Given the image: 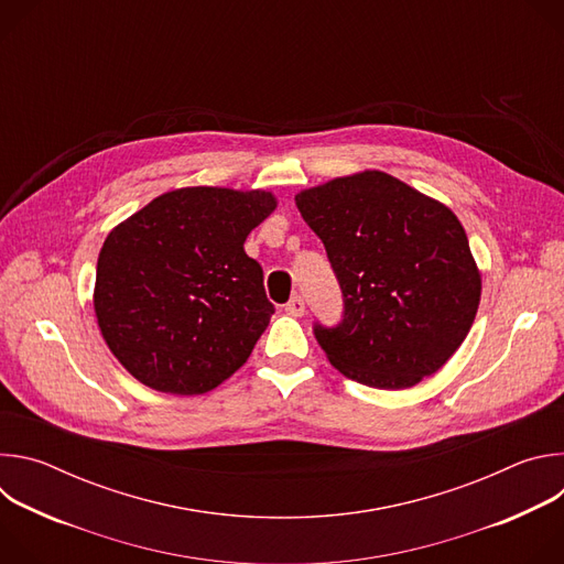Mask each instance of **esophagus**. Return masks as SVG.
Here are the masks:
<instances>
[{"instance_id": "1", "label": "esophagus", "mask_w": 564, "mask_h": 564, "mask_svg": "<svg viewBox=\"0 0 564 564\" xmlns=\"http://www.w3.org/2000/svg\"><path fill=\"white\" fill-rule=\"evenodd\" d=\"M285 312L292 314V316H301V314L305 312V301H303V296H301V294L292 296V299L288 301V305H285Z\"/></svg>"}]
</instances>
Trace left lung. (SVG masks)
<instances>
[{
    "mask_svg": "<svg viewBox=\"0 0 564 564\" xmlns=\"http://www.w3.org/2000/svg\"><path fill=\"white\" fill-rule=\"evenodd\" d=\"M296 207L344 296L337 326H312L330 364L383 390L437 372L466 339L481 290L457 216L383 172L305 189Z\"/></svg>",
    "mask_w": 564,
    "mask_h": 564,
    "instance_id": "1",
    "label": "left lung"
}]
</instances>
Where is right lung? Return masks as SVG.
Here are the masks:
<instances>
[{"label":"right lung","mask_w":564,"mask_h":564,"mask_svg":"<svg viewBox=\"0 0 564 564\" xmlns=\"http://www.w3.org/2000/svg\"><path fill=\"white\" fill-rule=\"evenodd\" d=\"M274 205L268 192L185 187L158 196L107 236L96 316L138 381L203 394L248 361L274 305L243 243Z\"/></svg>","instance_id":"right-lung-1"}]
</instances>
